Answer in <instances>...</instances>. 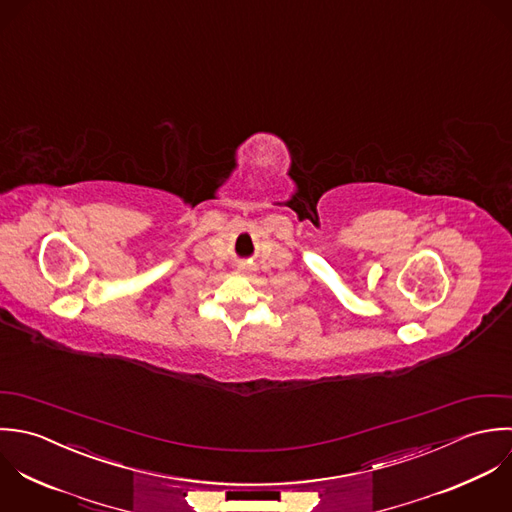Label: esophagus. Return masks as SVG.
<instances>
[{
  "label": "esophagus",
  "instance_id": "1",
  "mask_svg": "<svg viewBox=\"0 0 512 512\" xmlns=\"http://www.w3.org/2000/svg\"><path fill=\"white\" fill-rule=\"evenodd\" d=\"M242 270H246V268H242Z\"/></svg>",
  "mask_w": 512,
  "mask_h": 512
}]
</instances>
